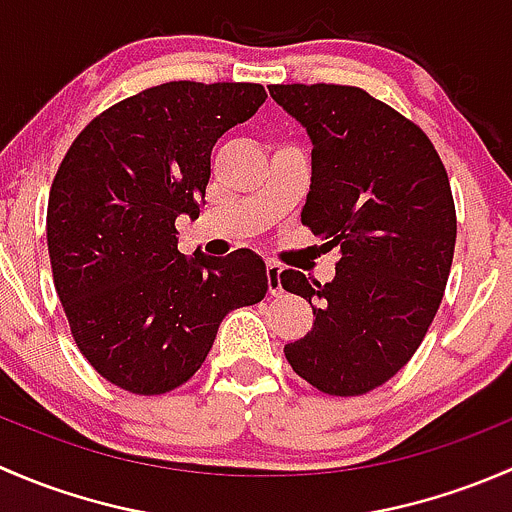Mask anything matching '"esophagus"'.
<instances>
[{
	"instance_id": "34e87169",
	"label": "esophagus",
	"mask_w": 512,
	"mask_h": 512,
	"mask_svg": "<svg viewBox=\"0 0 512 512\" xmlns=\"http://www.w3.org/2000/svg\"><path fill=\"white\" fill-rule=\"evenodd\" d=\"M280 275H282L280 265H275V262H267V289H270V294H282Z\"/></svg>"
}]
</instances>
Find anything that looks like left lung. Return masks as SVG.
Wrapping results in <instances>:
<instances>
[{
    "mask_svg": "<svg viewBox=\"0 0 512 512\" xmlns=\"http://www.w3.org/2000/svg\"><path fill=\"white\" fill-rule=\"evenodd\" d=\"M270 96L312 138L302 223L342 255L327 285L280 275L314 312L285 356L314 389L361 396L406 366L438 312L456 247L448 173L426 133L364 89L282 84Z\"/></svg>",
    "mask_w": 512,
    "mask_h": 512,
    "instance_id": "obj_1",
    "label": "left lung"
}]
</instances>
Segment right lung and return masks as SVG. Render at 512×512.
I'll list each match as a JSON object with an SVG mask.
<instances>
[{
	"label": "right lung",
	"instance_id": "right-lung-1",
	"mask_svg": "<svg viewBox=\"0 0 512 512\" xmlns=\"http://www.w3.org/2000/svg\"><path fill=\"white\" fill-rule=\"evenodd\" d=\"M260 84L170 81L106 108L76 136L46 208L54 287L76 347L111 384L178 389L203 366L227 312L267 292L250 250H178L175 218H198L210 151L265 103Z\"/></svg>",
	"mask_w": 512,
	"mask_h": 512
}]
</instances>
